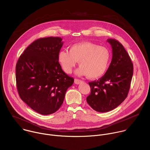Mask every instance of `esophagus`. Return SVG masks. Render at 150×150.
Returning a JSON list of instances; mask_svg holds the SVG:
<instances>
[{
    "instance_id": "1",
    "label": "esophagus",
    "mask_w": 150,
    "mask_h": 150,
    "mask_svg": "<svg viewBox=\"0 0 150 150\" xmlns=\"http://www.w3.org/2000/svg\"><path fill=\"white\" fill-rule=\"evenodd\" d=\"M82 82H83V81L81 80H80V79H74V83L76 84H81Z\"/></svg>"
}]
</instances>
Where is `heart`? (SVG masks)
<instances>
[{
	"label": "heart",
	"mask_w": 150,
	"mask_h": 150,
	"mask_svg": "<svg viewBox=\"0 0 150 150\" xmlns=\"http://www.w3.org/2000/svg\"><path fill=\"white\" fill-rule=\"evenodd\" d=\"M58 59L66 73H70L79 62L80 67L76 71L78 75L97 79L103 76L107 71L111 53L105 47L86 42L72 45L69 51H61Z\"/></svg>",
	"instance_id": "b5f03b06"
}]
</instances>
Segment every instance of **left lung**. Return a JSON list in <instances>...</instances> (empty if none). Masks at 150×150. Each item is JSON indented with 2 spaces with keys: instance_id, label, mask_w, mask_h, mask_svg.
I'll use <instances>...</instances> for the list:
<instances>
[{
  "instance_id": "8db88e82",
  "label": "left lung",
  "mask_w": 150,
  "mask_h": 150,
  "mask_svg": "<svg viewBox=\"0 0 150 150\" xmlns=\"http://www.w3.org/2000/svg\"><path fill=\"white\" fill-rule=\"evenodd\" d=\"M107 41L112 47V60L102 77L88 83L91 93L86 98L90 106L100 112L115 108L125 99L133 75L132 63L123 46L115 39Z\"/></svg>"
}]
</instances>
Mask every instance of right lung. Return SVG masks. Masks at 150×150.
I'll return each instance as SVG.
<instances>
[{
  "label": "right lung",
  "instance_id": "right-lung-1",
  "mask_svg": "<svg viewBox=\"0 0 150 150\" xmlns=\"http://www.w3.org/2000/svg\"><path fill=\"white\" fill-rule=\"evenodd\" d=\"M62 39L49 37L30 44L16 66V80L21 98L42 115L57 111L62 105L67 88L74 79L62 69L58 56Z\"/></svg>",
  "mask_w": 150,
  "mask_h": 150
}]
</instances>
